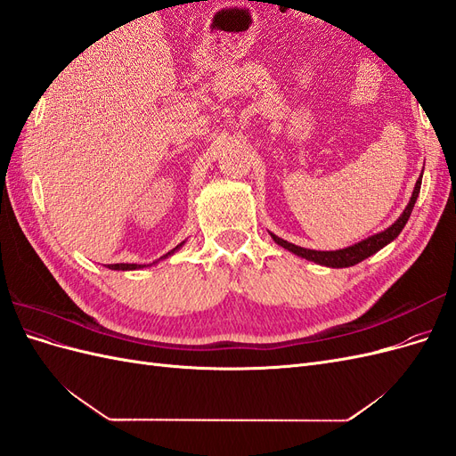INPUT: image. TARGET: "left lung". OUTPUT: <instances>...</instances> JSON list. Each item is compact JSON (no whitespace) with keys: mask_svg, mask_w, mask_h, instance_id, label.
<instances>
[{"mask_svg":"<svg viewBox=\"0 0 456 456\" xmlns=\"http://www.w3.org/2000/svg\"><path fill=\"white\" fill-rule=\"evenodd\" d=\"M420 183H422V176L417 181L415 190H412L411 201L405 207L403 215L399 216L388 230H384V232L377 233V236H370V238H367V240H363L360 243H355L352 247H346V249H340V251H314V249H305V247H298V245L289 243V241H285V240H281L278 236H273V233H272V238H273L275 243L281 245L283 249L291 251V253H295V255H298L302 258H306V260H314V262H317V265L330 266V268H348V266H354V265H357V262L365 260L367 256L375 255L377 251L382 249L384 245H388L392 240H395L399 236V232H402L403 226L407 224V220H409V216L412 213V207H415V201L419 198Z\"/></svg>","mask_w":456,"mask_h":456,"instance_id":"left-lung-1","label":"left lung"}]
</instances>
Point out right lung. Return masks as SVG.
<instances>
[{
	"instance_id": "obj_1",
	"label": "right lung",
	"mask_w": 456,
	"mask_h": 456,
	"mask_svg": "<svg viewBox=\"0 0 456 456\" xmlns=\"http://www.w3.org/2000/svg\"><path fill=\"white\" fill-rule=\"evenodd\" d=\"M181 245H183V243H181ZM181 245H176L175 249H173V251H169L167 255L175 253ZM167 255H165V256H167ZM161 258H163V256H161ZM108 268H110V270H136V268H142V266H141V265H108Z\"/></svg>"
}]
</instances>
